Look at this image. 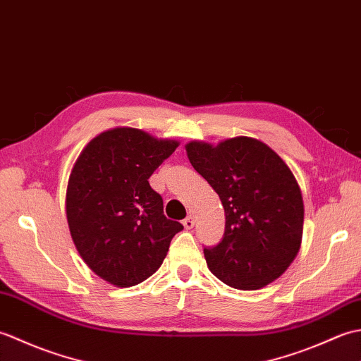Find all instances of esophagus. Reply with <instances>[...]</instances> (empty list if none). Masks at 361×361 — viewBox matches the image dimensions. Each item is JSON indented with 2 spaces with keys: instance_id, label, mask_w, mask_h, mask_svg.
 I'll return each instance as SVG.
<instances>
[{
  "instance_id": "esophagus-1",
  "label": "esophagus",
  "mask_w": 361,
  "mask_h": 361,
  "mask_svg": "<svg viewBox=\"0 0 361 361\" xmlns=\"http://www.w3.org/2000/svg\"><path fill=\"white\" fill-rule=\"evenodd\" d=\"M183 225H185V228H186V229H192V228H194V225H195V220H194V217H192V216L186 217L185 220H183Z\"/></svg>"
}]
</instances>
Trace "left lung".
<instances>
[{
  "label": "left lung",
  "mask_w": 361,
  "mask_h": 361,
  "mask_svg": "<svg viewBox=\"0 0 361 361\" xmlns=\"http://www.w3.org/2000/svg\"><path fill=\"white\" fill-rule=\"evenodd\" d=\"M185 147L225 208L224 239L203 250L211 273L237 290L278 279L301 248L304 224L301 188L286 161L250 136Z\"/></svg>",
  "instance_id": "1"
}]
</instances>
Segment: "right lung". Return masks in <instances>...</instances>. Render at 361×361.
<instances>
[{"mask_svg":"<svg viewBox=\"0 0 361 361\" xmlns=\"http://www.w3.org/2000/svg\"><path fill=\"white\" fill-rule=\"evenodd\" d=\"M178 144L116 127L93 137L75 159L65 198L68 228L83 262L113 286L147 279L183 229L164 216L163 198L149 185Z\"/></svg>","mask_w":361,"mask_h":361,"instance_id":"obj_1","label":"right lung"}]
</instances>
